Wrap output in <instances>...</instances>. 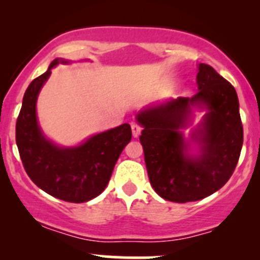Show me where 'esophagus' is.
<instances>
[{
	"label": "esophagus",
	"instance_id": "1",
	"mask_svg": "<svg viewBox=\"0 0 260 260\" xmlns=\"http://www.w3.org/2000/svg\"><path fill=\"white\" fill-rule=\"evenodd\" d=\"M131 127H132V133H133L134 138L139 137L140 131H142V127H140L139 124H137V123H132V124H131Z\"/></svg>",
	"mask_w": 260,
	"mask_h": 260
}]
</instances>
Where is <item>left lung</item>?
<instances>
[{"label":"left lung","mask_w":260,"mask_h":260,"mask_svg":"<svg viewBox=\"0 0 260 260\" xmlns=\"http://www.w3.org/2000/svg\"><path fill=\"white\" fill-rule=\"evenodd\" d=\"M198 91L144 107L136 120L150 184L161 198L176 203L201 201L219 190L240 159L243 127L237 92L209 64L199 63ZM205 111L190 137L192 109Z\"/></svg>","instance_id":"obj_1"}]
</instances>
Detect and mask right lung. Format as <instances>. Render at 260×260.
<instances>
[{"label": "right lung", "mask_w": 260, "mask_h": 260, "mask_svg": "<svg viewBox=\"0 0 260 260\" xmlns=\"http://www.w3.org/2000/svg\"><path fill=\"white\" fill-rule=\"evenodd\" d=\"M56 58L29 84L16 124V142L26 174L47 194L71 203H84L104 192L124 147L132 139L128 123L89 137L76 147H61L45 136L38 121L39 92L56 66Z\"/></svg>", "instance_id": "add662e5"}]
</instances>
